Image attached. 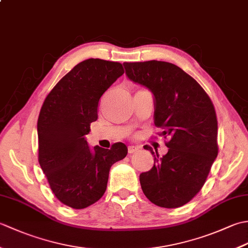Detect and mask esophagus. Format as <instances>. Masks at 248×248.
Listing matches in <instances>:
<instances>
[{"instance_id": "esophagus-1", "label": "esophagus", "mask_w": 248, "mask_h": 248, "mask_svg": "<svg viewBox=\"0 0 248 248\" xmlns=\"http://www.w3.org/2000/svg\"><path fill=\"white\" fill-rule=\"evenodd\" d=\"M139 150V148L136 146H129L128 147V152L129 154H134V152H136Z\"/></svg>"}]
</instances>
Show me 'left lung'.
<instances>
[{
    "label": "left lung",
    "mask_w": 248,
    "mask_h": 248,
    "mask_svg": "<svg viewBox=\"0 0 248 248\" xmlns=\"http://www.w3.org/2000/svg\"><path fill=\"white\" fill-rule=\"evenodd\" d=\"M125 73L155 96V125L168 139V152L160 157L149 145L155 163L140 175L141 189L152 203L179 208L192 200L207 180L218 155L214 105L198 82L167 62H124Z\"/></svg>",
    "instance_id": "8db88e82"
}]
</instances>
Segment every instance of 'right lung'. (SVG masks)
Listing matches in <instances>:
<instances>
[{
    "mask_svg": "<svg viewBox=\"0 0 248 248\" xmlns=\"http://www.w3.org/2000/svg\"><path fill=\"white\" fill-rule=\"evenodd\" d=\"M124 72L117 62L83 61L61 78L41 107L38 162L55 197L68 207L84 209L98 202L110 166L128 154L124 143L91 149L85 140L98 119L100 98Z\"/></svg>",
    "mask_w": 248,
    "mask_h": 248,
    "instance_id": "obj_1",
    "label": "right lung"
}]
</instances>
